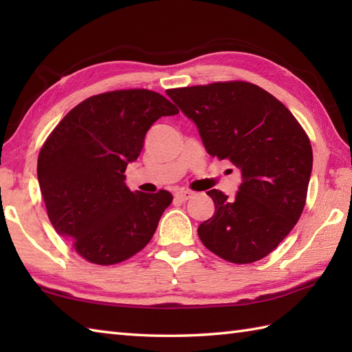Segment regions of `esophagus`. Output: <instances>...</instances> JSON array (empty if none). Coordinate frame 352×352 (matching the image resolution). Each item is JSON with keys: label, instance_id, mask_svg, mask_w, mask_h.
<instances>
[{"label": "esophagus", "instance_id": "obj_1", "mask_svg": "<svg viewBox=\"0 0 352 352\" xmlns=\"http://www.w3.org/2000/svg\"><path fill=\"white\" fill-rule=\"evenodd\" d=\"M192 195H193V192H190V190H180L175 193V198L180 201H188L189 198H192Z\"/></svg>", "mask_w": 352, "mask_h": 352}]
</instances>
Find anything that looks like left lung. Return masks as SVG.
I'll return each mask as SVG.
<instances>
[{
	"mask_svg": "<svg viewBox=\"0 0 352 352\" xmlns=\"http://www.w3.org/2000/svg\"><path fill=\"white\" fill-rule=\"evenodd\" d=\"M166 94L195 122L207 153L228 159L242 175L234 198L218 189L207 192L214 213L198 227L201 242L231 263L266 257L305 206L313 166L307 134L283 102L246 81Z\"/></svg>",
	"mask_w": 352,
	"mask_h": 352,
	"instance_id": "8db88e82",
	"label": "left lung"
}]
</instances>
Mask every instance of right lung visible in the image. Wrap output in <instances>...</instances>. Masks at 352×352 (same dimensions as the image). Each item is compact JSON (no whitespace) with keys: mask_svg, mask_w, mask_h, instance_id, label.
Returning a JSON list of instances; mask_svg holds the SVG:
<instances>
[{"mask_svg":"<svg viewBox=\"0 0 352 352\" xmlns=\"http://www.w3.org/2000/svg\"><path fill=\"white\" fill-rule=\"evenodd\" d=\"M177 113L169 100L146 89L100 94L74 107L43 144L37 180L48 218L91 263H121L151 241L172 195L131 192L124 172L149 126Z\"/></svg>","mask_w":352,"mask_h":352,"instance_id":"right-lung-1","label":"right lung"}]
</instances>
